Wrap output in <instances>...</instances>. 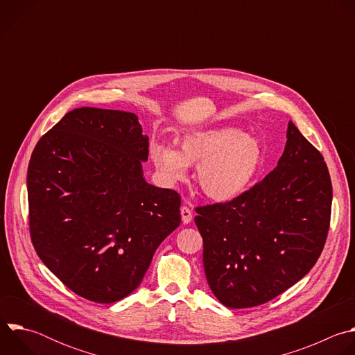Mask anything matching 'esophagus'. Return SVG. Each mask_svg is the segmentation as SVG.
Wrapping results in <instances>:
<instances>
[{
  "mask_svg": "<svg viewBox=\"0 0 355 355\" xmlns=\"http://www.w3.org/2000/svg\"><path fill=\"white\" fill-rule=\"evenodd\" d=\"M181 219H182L184 225H188L192 220V211H191L189 205H187V204H184L181 207Z\"/></svg>",
  "mask_w": 355,
  "mask_h": 355,
  "instance_id": "34e87169",
  "label": "esophagus"
}]
</instances>
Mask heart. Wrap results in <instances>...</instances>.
<instances>
[{
  "mask_svg": "<svg viewBox=\"0 0 355 355\" xmlns=\"http://www.w3.org/2000/svg\"><path fill=\"white\" fill-rule=\"evenodd\" d=\"M150 151L157 170L171 184L187 178L188 166H198L202 192L219 202L243 195L264 162L259 139L234 128L191 132L181 139L178 151L166 143H155Z\"/></svg>",
  "mask_w": 355,
  "mask_h": 355,
  "instance_id": "heart-1",
  "label": "heart"
}]
</instances>
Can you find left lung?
<instances>
[{
	"instance_id": "obj_1",
	"label": "left lung",
	"mask_w": 355,
	"mask_h": 355,
	"mask_svg": "<svg viewBox=\"0 0 355 355\" xmlns=\"http://www.w3.org/2000/svg\"><path fill=\"white\" fill-rule=\"evenodd\" d=\"M331 181L320 151L289 121L277 167L225 204L196 208L204 268L232 309L281 295L316 264L329 233Z\"/></svg>"
}]
</instances>
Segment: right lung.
Returning a JSON list of instances; mask_svg holds the SVG:
<instances>
[{"label": "right lung", "instance_id": "right-lung-1", "mask_svg": "<svg viewBox=\"0 0 355 355\" xmlns=\"http://www.w3.org/2000/svg\"><path fill=\"white\" fill-rule=\"evenodd\" d=\"M148 137L132 112L77 108L37 141L28 167L29 227L69 289L112 303L141 282L181 223L180 195L148 184Z\"/></svg>", "mask_w": 355, "mask_h": 355}]
</instances>
